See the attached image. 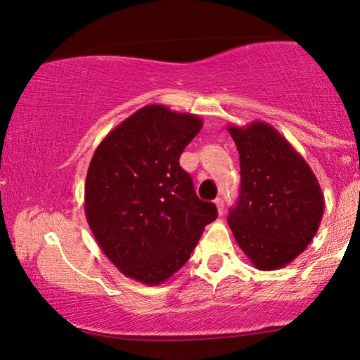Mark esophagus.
<instances>
[{
	"mask_svg": "<svg viewBox=\"0 0 360 360\" xmlns=\"http://www.w3.org/2000/svg\"><path fill=\"white\" fill-rule=\"evenodd\" d=\"M214 205H216V208H218V214H223L224 213V200L223 198H216Z\"/></svg>",
	"mask_w": 360,
	"mask_h": 360,
	"instance_id": "34e87169",
	"label": "esophagus"
}]
</instances>
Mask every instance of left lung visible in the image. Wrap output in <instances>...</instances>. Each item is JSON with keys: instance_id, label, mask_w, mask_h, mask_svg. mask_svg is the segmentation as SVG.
<instances>
[{"instance_id": "obj_1", "label": "left lung", "mask_w": 360, "mask_h": 360, "mask_svg": "<svg viewBox=\"0 0 360 360\" xmlns=\"http://www.w3.org/2000/svg\"><path fill=\"white\" fill-rule=\"evenodd\" d=\"M240 164L239 203L228 216L245 257L259 270L297 259L318 233L324 196L295 147L264 121L228 126Z\"/></svg>"}]
</instances>
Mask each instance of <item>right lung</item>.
I'll return each mask as SVG.
<instances>
[{
	"label": "right lung",
	"mask_w": 360,
	"mask_h": 360,
	"mask_svg": "<svg viewBox=\"0 0 360 360\" xmlns=\"http://www.w3.org/2000/svg\"><path fill=\"white\" fill-rule=\"evenodd\" d=\"M203 121L147 105L96 147L86 172L85 214L103 254L126 277L160 285L184 267L213 203L195 193L179 160Z\"/></svg>",
	"instance_id": "obj_1"
}]
</instances>
